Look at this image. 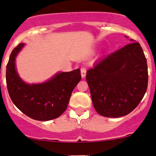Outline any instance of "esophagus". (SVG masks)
Returning a JSON list of instances; mask_svg holds the SVG:
<instances>
[{
  "mask_svg": "<svg viewBox=\"0 0 156 156\" xmlns=\"http://www.w3.org/2000/svg\"><path fill=\"white\" fill-rule=\"evenodd\" d=\"M86 73H87L86 68L82 67V68L81 69V77H82V78L85 77V75H86Z\"/></svg>",
  "mask_w": 156,
  "mask_h": 156,
  "instance_id": "esophagus-1",
  "label": "esophagus"
}]
</instances>
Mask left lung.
I'll list each match as a JSON object with an SVG mask.
<instances>
[{"instance_id":"left-lung-1","label":"left lung","mask_w":156,"mask_h":156,"mask_svg":"<svg viewBox=\"0 0 156 156\" xmlns=\"http://www.w3.org/2000/svg\"><path fill=\"white\" fill-rule=\"evenodd\" d=\"M86 80L100 115L129 114L140 102L148 85L147 59L140 45L132 42L96 61Z\"/></svg>"}]
</instances>
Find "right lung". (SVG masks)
I'll list each match as a JSON object with an SVG mask.
<instances>
[{
    "instance_id": "add662e5",
    "label": "right lung",
    "mask_w": 156,
    "mask_h": 156,
    "mask_svg": "<svg viewBox=\"0 0 156 156\" xmlns=\"http://www.w3.org/2000/svg\"><path fill=\"white\" fill-rule=\"evenodd\" d=\"M24 43L12 50L6 65V81L10 99L22 113L39 121L59 117L66 109L74 88L81 81L80 69L69 73H60L47 82L27 84L19 78L15 59Z\"/></svg>"
}]
</instances>
